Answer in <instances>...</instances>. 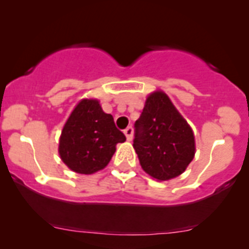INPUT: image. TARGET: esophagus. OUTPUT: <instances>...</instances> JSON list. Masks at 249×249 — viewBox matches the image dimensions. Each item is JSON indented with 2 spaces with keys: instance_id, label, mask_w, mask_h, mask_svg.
Here are the masks:
<instances>
[{
  "instance_id": "obj_1",
  "label": "esophagus",
  "mask_w": 249,
  "mask_h": 249,
  "mask_svg": "<svg viewBox=\"0 0 249 249\" xmlns=\"http://www.w3.org/2000/svg\"><path fill=\"white\" fill-rule=\"evenodd\" d=\"M124 134H125V136H126L127 141H131L132 136H134V129H132L131 126H127L126 129L124 130Z\"/></svg>"
}]
</instances>
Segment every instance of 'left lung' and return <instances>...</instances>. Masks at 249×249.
<instances>
[{
    "instance_id": "8db88e82",
    "label": "left lung",
    "mask_w": 249,
    "mask_h": 249,
    "mask_svg": "<svg viewBox=\"0 0 249 249\" xmlns=\"http://www.w3.org/2000/svg\"><path fill=\"white\" fill-rule=\"evenodd\" d=\"M134 148L142 169L158 180H169L185 171L195 155L192 127L164 91L145 100L135 123Z\"/></svg>"
}]
</instances>
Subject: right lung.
Instances as JSON below:
<instances>
[{
	"label": "right lung",
	"instance_id": "add662e5",
	"mask_svg": "<svg viewBox=\"0 0 249 249\" xmlns=\"http://www.w3.org/2000/svg\"><path fill=\"white\" fill-rule=\"evenodd\" d=\"M125 140L112 115L102 110L99 101L84 99L72 110L62 129L59 154L72 171L91 175L108 165L117 143Z\"/></svg>",
	"mask_w": 249,
	"mask_h": 249
}]
</instances>
